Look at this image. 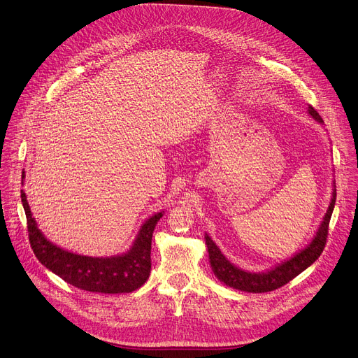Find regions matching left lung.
<instances>
[{"label":"left lung","mask_w":358,"mask_h":358,"mask_svg":"<svg viewBox=\"0 0 358 358\" xmlns=\"http://www.w3.org/2000/svg\"><path fill=\"white\" fill-rule=\"evenodd\" d=\"M309 115L319 123H323L319 113L309 105L308 106ZM336 203V190H333V197L330 201V206L323 217V221L312 239V242L302 249L299 253H296L289 260L275 266L270 271L266 273H249L242 268H238L232 263H229L225 256L221 253L218 246L213 242V239L206 234V245L208 249L210 256V264L217 275V278L222 282H225L228 287H232L235 289L248 291V292H267L274 291L287 282H289L294 277H296L299 273H302L306 267H309L323 252L326 245V238L329 232V222L330 217L334 208Z\"/></svg>","instance_id":"obj_1"}]
</instances>
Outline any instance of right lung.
Here are the masks:
<instances>
[{"label": "right lung", "mask_w": 358, "mask_h": 358, "mask_svg": "<svg viewBox=\"0 0 358 358\" xmlns=\"http://www.w3.org/2000/svg\"><path fill=\"white\" fill-rule=\"evenodd\" d=\"M24 178L25 172H22ZM21 199L28 221L29 243L35 256L69 284L91 292L120 294L131 292L147 281L151 271L152 234L164 213L152 215L143 224L134 245L127 253L115 257H91L67 252L48 241L36 227L35 218H32L24 190Z\"/></svg>", "instance_id": "1"}]
</instances>
